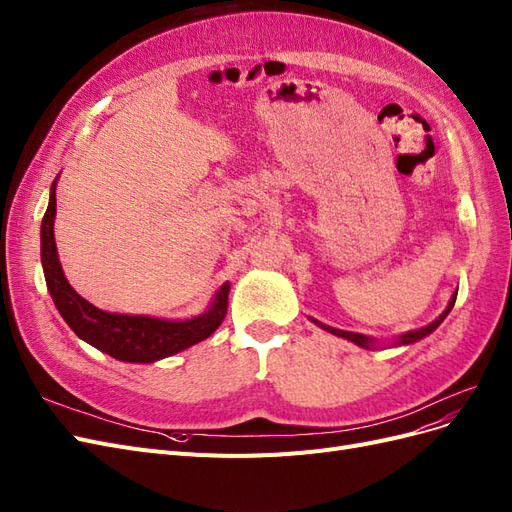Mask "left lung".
<instances>
[{"instance_id": "obj_1", "label": "left lung", "mask_w": 512, "mask_h": 512, "mask_svg": "<svg viewBox=\"0 0 512 512\" xmlns=\"http://www.w3.org/2000/svg\"><path fill=\"white\" fill-rule=\"evenodd\" d=\"M455 300H457V293L453 295L451 298V302H449V306L444 308V312L442 315L436 319V321H432L430 325H425V327H421V329H412V332H406V334H402L398 340H395L393 344L395 346H402V344H412V342H417V340H421V338H425L427 334H432L434 329L447 319V315L451 312V308L455 306ZM312 323L315 325H319L321 329H325V332H329V334H334V336H338V338H346V340H351L353 344H357V346H364V349H372V346H376L374 344V338H368V336H364V334H355V332H344V329H336V327H329V325H325V323H319L317 319H312Z\"/></svg>"}]
</instances>
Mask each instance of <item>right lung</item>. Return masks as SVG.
<instances>
[{
    "label": "right lung",
    "mask_w": 512,
    "mask_h": 512,
    "mask_svg": "<svg viewBox=\"0 0 512 512\" xmlns=\"http://www.w3.org/2000/svg\"><path fill=\"white\" fill-rule=\"evenodd\" d=\"M57 180L51 185V200L44 212L40 227V255L48 293L63 321L72 332L119 361L129 364H153L163 357L176 355L189 346L206 340L227 315L229 283H223L214 295L210 308L200 317L183 321L155 319L146 315H119L89 304L72 289L61 270V261L55 244V214H57Z\"/></svg>",
    "instance_id": "add662e5"
}]
</instances>
